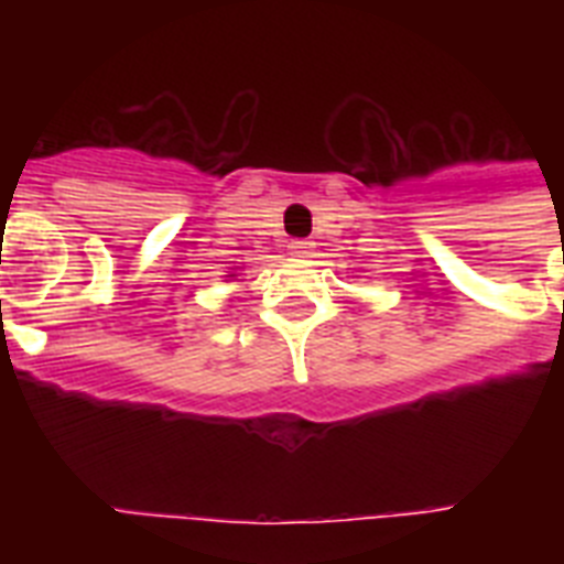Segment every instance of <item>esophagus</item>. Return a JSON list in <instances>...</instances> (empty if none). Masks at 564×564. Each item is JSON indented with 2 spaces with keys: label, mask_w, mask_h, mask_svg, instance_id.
I'll use <instances>...</instances> for the list:
<instances>
[{
  "label": "esophagus",
  "mask_w": 564,
  "mask_h": 564,
  "mask_svg": "<svg viewBox=\"0 0 564 564\" xmlns=\"http://www.w3.org/2000/svg\"><path fill=\"white\" fill-rule=\"evenodd\" d=\"M290 254L310 257L313 254V242H307V239H295V242H290Z\"/></svg>",
  "instance_id": "1"
}]
</instances>
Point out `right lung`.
Returning a JSON list of instances; mask_svg holds the SVG:
<instances>
[{
	"label": "right lung",
	"instance_id": "obj_1",
	"mask_svg": "<svg viewBox=\"0 0 564 564\" xmlns=\"http://www.w3.org/2000/svg\"><path fill=\"white\" fill-rule=\"evenodd\" d=\"M228 278H237V274H228Z\"/></svg>",
	"mask_w": 564,
	"mask_h": 564
}]
</instances>
